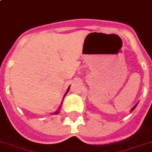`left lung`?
<instances>
[{"instance_id":"obj_1","label":"left lung","mask_w":152,"mask_h":152,"mask_svg":"<svg viewBox=\"0 0 152 152\" xmlns=\"http://www.w3.org/2000/svg\"><path fill=\"white\" fill-rule=\"evenodd\" d=\"M136 106H137V104H136V105H134V107L132 108V111H133V110H134V109H135V107H136Z\"/></svg>"}]
</instances>
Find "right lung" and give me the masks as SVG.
Segmentation results:
<instances>
[{
  "mask_svg": "<svg viewBox=\"0 0 152 152\" xmlns=\"http://www.w3.org/2000/svg\"><path fill=\"white\" fill-rule=\"evenodd\" d=\"M69 89H70V88H69V86L68 89H67V91H66V93H65V95H64V96H63V99H64V97H65V96H66V95L67 94V92H69ZM63 101H62V102H61V105H62V104H63ZM60 106H61V105H60ZM59 109H60V107H59V109H58V110H57V111H56V112H55V113H52V115H57L58 113H60V111H59Z\"/></svg>",
  "mask_w": 152,
  "mask_h": 152,
  "instance_id": "obj_1",
  "label": "right lung"
}]
</instances>
